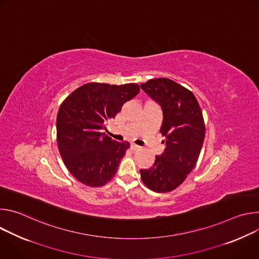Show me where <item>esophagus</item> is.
I'll list each match as a JSON object with an SVG mask.
<instances>
[{
    "instance_id": "esophagus-1",
    "label": "esophagus",
    "mask_w": 259,
    "mask_h": 259,
    "mask_svg": "<svg viewBox=\"0 0 259 259\" xmlns=\"http://www.w3.org/2000/svg\"><path fill=\"white\" fill-rule=\"evenodd\" d=\"M131 150H133V151H138V150H140V146H138V145L135 144V143H132V144H131Z\"/></svg>"
}]
</instances>
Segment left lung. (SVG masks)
I'll list each match as a JSON object with an SVG mask.
<instances>
[{"label": "left lung", "mask_w": 259, "mask_h": 259, "mask_svg": "<svg viewBox=\"0 0 259 259\" xmlns=\"http://www.w3.org/2000/svg\"><path fill=\"white\" fill-rule=\"evenodd\" d=\"M140 87L162 107L160 132L166 143L154 166L140 170L141 180L153 192L168 193L186 180L198 162L205 137L202 109L192 91L170 79H152Z\"/></svg>", "instance_id": "obj_1"}]
</instances>
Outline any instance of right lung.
Masks as SVG:
<instances>
[{
	"instance_id": "1",
	"label": "right lung",
	"mask_w": 259,
	"mask_h": 259,
	"mask_svg": "<svg viewBox=\"0 0 259 259\" xmlns=\"http://www.w3.org/2000/svg\"><path fill=\"white\" fill-rule=\"evenodd\" d=\"M139 90L133 83H88L60 104L56 119L58 150L68 171L85 186L99 188L114 178L130 143L115 141L102 130Z\"/></svg>"
}]
</instances>
